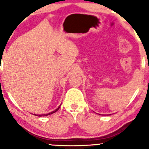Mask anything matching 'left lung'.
Segmentation results:
<instances>
[{
	"label": "left lung",
	"instance_id": "1",
	"mask_svg": "<svg viewBox=\"0 0 149 149\" xmlns=\"http://www.w3.org/2000/svg\"><path fill=\"white\" fill-rule=\"evenodd\" d=\"M99 115H100V114H99Z\"/></svg>",
	"mask_w": 149,
	"mask_h": 149
}]
</instances>
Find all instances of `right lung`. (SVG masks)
Here are the masks:
<instances>
[{
    "label": "right lung",
    "instance_id": "right-lung-1",
    "mask_svg": "<svg viewBox=\"0 0 149 149\" xmlns=\"http://www.w3.org/2000/svg\"><path fill=\"white\" fill-rule=\"evenodd\" d=\"M61 105H60L59 107H58V108H57V109H54L53 111H52V112H47V113H42V114H33L32 113V115H35V116H38V117H42V116H47V115H52V113H55V112H56L58 110V109H59V108L61 107Z\"/></svg>",
    "mask_w": 149,
    "mask_h": 149
}]
</instances>
